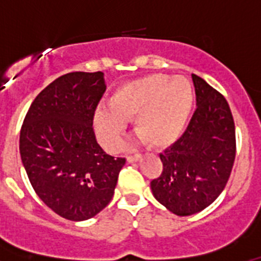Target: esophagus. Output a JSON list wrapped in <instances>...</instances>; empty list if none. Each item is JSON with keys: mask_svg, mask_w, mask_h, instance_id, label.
<instances>
[{"mask_svg": "<svg viewBox=\"0 0 261 261\" xmlns=\"http://www.w3.org/2000/svg\"><path fill=\"white\" fill-rule=\"evenodd\" d=\"M140 159H141V155H140V154H135V155H128V156H126V161H128L129 163L137 162V161H140Z\"/></svg>", "mask_w": 261, "mask_h": 261, "instance_id": "obj_1", "label": "esophagus"}]
</instances>
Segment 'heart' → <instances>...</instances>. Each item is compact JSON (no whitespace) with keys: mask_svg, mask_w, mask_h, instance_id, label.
Listing matches in <instances>:
<instances>
[{"mask_svg":"<svg viewBox=\"0 0 261 261\" xmlns=\"http://www.w3.org/2000/svg\"><path fill=\"white\" fill-rule=\"evenodd\" d=\"M195 102L191 82L183 75L149 74L120 85L108 98V107L94 112L99 142L114 151L126 121L135 119V133L149 147L165 149L181 137Z\"/></svg>","mask_w":261,"mask_h":261,"instance_id":"heart-1","label":"heart"}]
</instances>
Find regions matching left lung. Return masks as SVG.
Returning a JSON list of instances; mask_svg holds the SVG:
<instances>
[{"mask_svg": "<svg viewBox=\"0 0 261 261\" xmlns=\"http://www.w3.org/2000/svg\"><path fill=\"white\" fill-rule=\"evenodd\" d=\"M195 114L186 132L165 153L163 171L151 180L156 201L176 216L199 213L221 195L235 159V125L226 99L192 74Z\"/></svg>", "mask_w": 261, "mask_h": 261, "instance_id": "obj_1", "label": "left lung"}]
</instances>
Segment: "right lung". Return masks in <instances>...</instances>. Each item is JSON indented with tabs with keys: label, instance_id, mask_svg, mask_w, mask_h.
Wrapping results in <instances>:
<instances>
[{
	"label": "right lung",
	"instance_id": "1",
	"mask_svg": "<svg viewBox=\"0 0 261 261\" xmlns=\"http://www.w3.org/2000/svg\"><path fill=\"white\" fill-rule=\"evenodd\" d=\"M105 91L102 71L61 75L36 96L20 129V158L32 188L66 220L103 211L125 165L96 142L93 116Z\"/></svg>",
	"mask_w": 261,
	"mask_h": 261
}]
</instances>
